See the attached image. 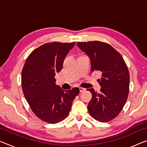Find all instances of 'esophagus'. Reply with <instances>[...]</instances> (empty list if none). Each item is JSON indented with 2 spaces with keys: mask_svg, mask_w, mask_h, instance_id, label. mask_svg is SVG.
Here are the masks:
<instances>
[{
  "mask_svg": "<svg viewBox=\"0 0 147 147\" xmlns=\"http://www.w3.org/2000/svg\"><path fill=\"white\" fill-rule=\"evenodd\" d=\"M79 89H80V92H83V91L86 90V89H84L83 88H80Z\"/></svg>",
  "mask_w": 147,
  "mask_h": 147,
  "instance_id": "34e87169",
  "label": "esophagus"
}]
</instances>
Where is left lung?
<instances>
[{
    "label": "left lung",
    "mask_w": 147,
    "mask_h": 147,
    "mask_svg": "<svg viewBox=\"0 0 147 147\" xmlns=\"http://www.w3.org/2000/svg\"><path fill=\"white\" fill-rule=\"evenodd\" d=\"M78 48L89 56L91 70L100 71V92L88 89L92 98L88 106L92 117L100 122H108L116 117L127 100L130 74L121 54L110 45L98 41L78 42Z\"/></svg>",
    "instance_id": "1"
}]
</instances>
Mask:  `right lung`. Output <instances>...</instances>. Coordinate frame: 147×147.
<instances>
[{"mask_svg": "<svg viewBox=\"0 0 147 147\" xmlns=\"http://www.w3.org/2000/svg\"><path fill=\"white\" fill-rule=\"evenodd\" d=\"M73 43H45L32 51L21 74L23 91L32 111L39 119L55 124L69 115L79 89L63 90L56 84V73L62 67Z\"/></svg>", "mask_w": 147, "mask_h": 147, "instance_id": "add662e5", "label": "right lung"}]
</instances>
